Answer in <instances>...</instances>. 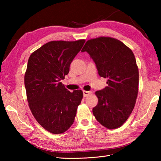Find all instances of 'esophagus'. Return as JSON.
Returning <instances> with one entry per match:
<instances>
[{
    "mask_svg": "<svg viewBox=\"0 0 161 161\" xmlns=\"http://www.w3.org/2000/svg\"><path fill=\"white\" fill-rule=\"evenodd\" d=\"M92 93L91 91H83V95H84V97H87L88 95H89L90 94Z\"/></svg>",
    "mask_w": 161,
    "mask_h": 161,
    "instance_id": "obj_1",
    "label": "esophagus"
}]
</instances>
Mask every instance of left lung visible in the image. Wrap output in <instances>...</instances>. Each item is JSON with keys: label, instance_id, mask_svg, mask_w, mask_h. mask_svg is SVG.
Returning <instances> with one entry per match:
<instances>
[{"label": "left lung", "instance_id": "8db88e82", "mask_svg": "<svg viewBox=\"0 0 161 161\" xmlns=\"http://www.w3.org/2000/svg\"><path fill=\"white\" fill-rule=\"evenodd\" d=\"M81 52H87L96 65L98 74L108 80L95 94L98 103L93 108L95 119L108 129H117L131 114L138 92V68L132 50L111 37L88 40Z\"/></svg>", "mask_w": 161, "mask_h": 161}]
</instances>
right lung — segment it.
<instances>
[{
    "instance_id": "add662e5",
    "label": "right lung",
    "mask_w": 161,
    "mask_h": 161,
    "mask_svg": "<svg viewBox=\"0 0 161 161\" xmlns=\"http://www.w3.org/2000/svg\"><path fill=\"white\" fill-rule=\"evenodd\" d=\"M85 40L53 41L30 56L25 74L29 107L41 126L59 134L73 124L83 97L81 90L70 92L61 82L69 73L70 65Z\"/></svg>"
}]
</instances>
